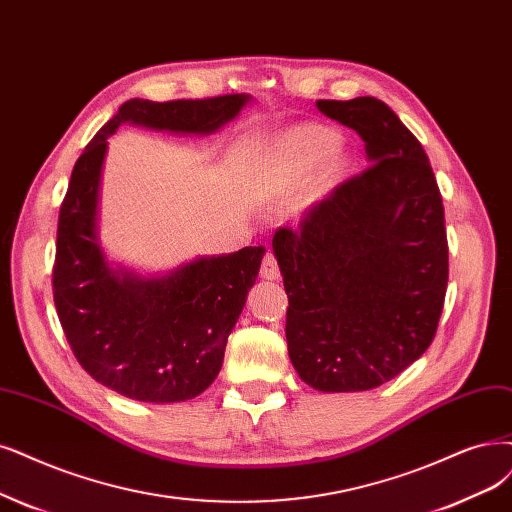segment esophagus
<instances>
[{
  "label": "esophagus",
  "instance_id": "esophagus-1",
  "mask_svg": "<svg viewBox=\"0 0 512 512\" xmlns=\"http://www.w3.org/2000/svg\"><path fill=\"white\" fill-rule=\"evenodd\" d=\"M261 276L266 280H278L280 278V268H278V261L274 257L272 251H268L266 255H263V261H261Z\"/></svg>",
  "mask_w": 512,
  "mask_h": 512
}]
</instances>
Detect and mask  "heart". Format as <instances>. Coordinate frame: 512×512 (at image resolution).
Wrapping results in <instances>:
<instances>
[{"mask_svg": "<svg viewBox=\"0 0 512 512\" xmlns=\"http://www.w3.org/2000/svg\"><path fill=\"white\" fill-rule=\"evenodd\" d=\"M335 143V135L327 128L320 126H301L291 130L289 135L282 137L276 145L274 162L278 173L287 179H293L306 173L320 158L331 166L337 160V151L331 149Z\"/></svg>", "mask_w": 512, "mask_h": 512, "instance_id": "1", "label": "heart"}]
</instances>
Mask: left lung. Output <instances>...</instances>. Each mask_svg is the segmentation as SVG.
I'll return each instance as SVG.
<instances>
[{"label":"left lung","mask_w":512,"mask_h":512,"mask_svg":"<svg viewBox=\"0 0 512 512\" xmlns=\"http://www.w3.org/2000/svg\"><path fill=\"white\" fill-rule=\"evenodd\" d=\"M365 141L369 168L335 187L272 251L289 297L287 346L320 392L382 386L437 333L449 261L445 211L420 141L380 99L316 101Z\"/></svg>","instance_id":"8db88e82"}]
</instances>
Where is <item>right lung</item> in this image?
<instances>
[{
	"instance_id": "obj_1",
	"label": "right lung",
	"mask_w": 512,
	"mask_h": 512,
	"mask_svg": "<svg viewBox=\"0 0 512 512\" xmlns=\"http://www.w3.org/2000/svg\"><path fill=\"white\" fill-rule=\"evenodd\" d=\"M249 101L251 94L168 103L130 99L73 166L56 232L54 306L84 371L128 399L181 403L215 382L266 249L196 257L158 276L113 266L99 238L107 139L126 122L213 135Z\"/></svg>"
}]
</instances>
